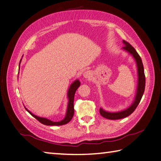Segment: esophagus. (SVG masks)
Here are the masks:
<instances>
[{
  "mask_svg": "<svg viewBox=\"0 0 161 161\" xmlns=\"http://www.w3.org/2000/svg\"><path fill=\"white\" fill-rule=\"evenodd\" d=\"M84 77L85 78H88L89 79L91 77H92V74H91V72L87 71V72H85L84 73Z\"/></svg>",
  "mask_w": 161,
  "mask_h": 161,
  "instance_id": "1",
  "label": "esophagus"
}]
</instances>
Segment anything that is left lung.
Wrapping results in <instances>:
<instances>
[{"label": "left lung", "mask_w": 161, "mask_h": 161, "mask_svg": "<svg viewBox=\"0 0 161 161\" xmlns=\"http://www.w3.org/2000/svg\"><path fill=\"white\" fill-rule=\"evenodd\" d=\"M123 43L125 44V46L122 47V48L125 49V51H127L132 55V56L134 58L136 65H137V70H138V86H137V91H136V97L133 103L131 104V106L128 108L127 109L120 111V112L118 113H109L106 112V111L103 110L102 108H100L99 112L101 116H103V118H107L108 119H122L126 117L129 116L132 113L136 107L138 106L139 103H140V101L142 98V96L144 94V90H145V83H146V78L144 75V65H143L142 60L141 59V57L139 56L138 53L136 51L135 49L132 46H131L129 43L126 41H123Z\"/></svg>", "instance_id": "8db88e82"}]
</instances>
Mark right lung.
<instances>
[{"instance_id":"add662e5","label":"right lung","mask_w":161,"mask_h":161,"mask_svg":"<svg viewBox=\"0 0 161 161\" xmlns=\"http://www.w3.org/2000/svg\"><path fill=\"white\" fill-rule=\"evenodd\" d=\"M80 86V81L79 80H76L71 84L70 87H69V89L68 90V94L69 102H68V110H67L66 116H65V118L63 119V120H61L60 122H53L48 119L40 118V117H38L36 115H34V114H32L30 111H29L27 108H25V109L27 110L28 111V113H30L31 115L34 117V118H36L38 121H39L41 123H42L45 125H51V126H53V125H55V126H60V125H65L67 123H68V122L71 120L73 115H74L75 94L76 91L77 90V89L79 88V86Z\"/></svg>"}]
</instances>
